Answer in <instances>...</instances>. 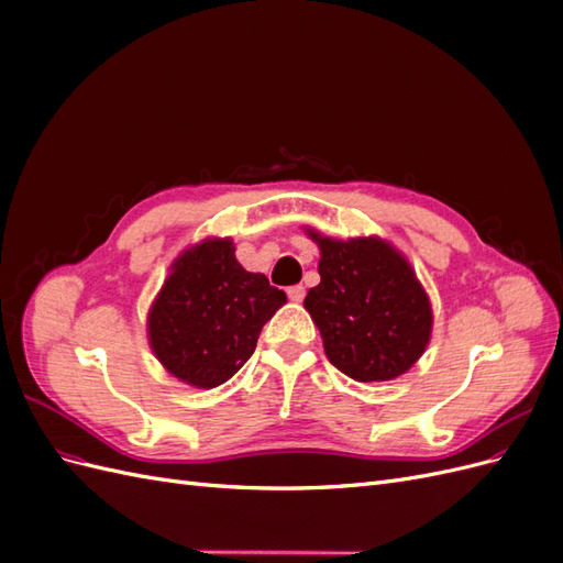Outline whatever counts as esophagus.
Segmentation results:
<instances>
[{
    "mask_svg": "<svg viewBox=\"0 0 563 563\" xmlns=\"http://www.w3.org/2000/svg\"><path fill=\"white\" fill-rule=\"evenodd\" d=\"M288 298H291L294 302H300L302 298H305V286H300V284H296V286H291V288H288Z\"/></svg>",
    "mask_w": 563,
    "mask_h": 563,
    "instance_id": "34e87169",
    "label": "esophagus"
}]
</instances>
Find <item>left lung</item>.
Listing matches in <instances>:
<instances>
[{
	"mask_svg": "<svg viewBox=\"0 0 563 563\" xmlns=\"http://www.w3.org/2000/svg\"><path fill=\"white\" fill-rule=\"evenodd\" d=\"M317 242L321 282L305 296V310L323 340L329 362L360 383L401 376L428 347L432 305L416 269L378 236Z\"/></svg>",
	"mask_w": 563,
	"mask_h": 563,
	"instance_id": "obj_1",
	"label": "left lung"
}]
</instances>
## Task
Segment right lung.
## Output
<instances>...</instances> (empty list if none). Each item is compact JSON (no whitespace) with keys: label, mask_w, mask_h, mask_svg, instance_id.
Returning <instances> with one entry per match:
<instances>
[{"label":"right lung","mask_w":563,"mask_h":563,"mask_svg":"<svg viewBox=\"0 0 563 563\" xmlns=\"http://www.w3.org/2000/svg\"><path fill=\"white\" fill-rule=\"evenodd\" d=\"M286 294L246 272L230 240H203L172 265L147 314V338L178 380L211 389L230 380L258 343Z\"/></svg>","instance_id":"obj_1"}]
</instances>
